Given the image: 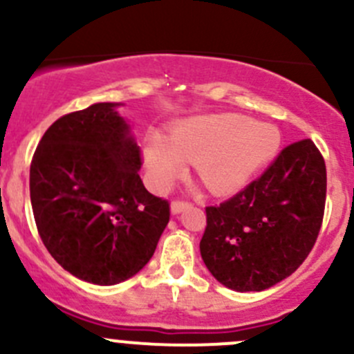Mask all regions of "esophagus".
<instances>
[{"instance_id": "obj_1", "label": "esophagus", "mask_w": 354, "mask_h": 354, "mask_svg": "<svg viewBox=\"0 0 354 354\" xmlns=\"http://www.w3.org/2000/svg\"><path fill=\"white\" fill-rule=\"evenodd\" d=\"M188 207H192L190 202H185V200H174V202L171 203V212L180 214L183 212L185 209H188Z\"/></svg>"}]
</instances>
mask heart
<instances>
[{
  "label": "heart",
  "mask_w": 354,
  "mask_h": 354,
  "mask_svg": "<svg viewBox=\"0 0 354 354\" xmlns=\"http://www.w3.org/2000/svg\"><path fill=\"white\" fill-rule=\"evenodd\" d=\"M281 145L274 124L238 114H203L180 121L166 142L152 137L145 147V164L156 188H166L195 164V173L212 194H231L245 187L266 166Z\"/></svg>",
  "instance_id": "heart-1"
}]
</instances>
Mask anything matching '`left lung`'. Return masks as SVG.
Instances as JSON below:
<instances>
[{
    "label": "left lung",
    "mask_w": 354,
    "mask_h": 354,
    "mask_svg": "<svg viewBox=\"0 0 354 354\" xmlns=\"http://www.w3.org/2000/svg\"><path fill=\"white\" fill-rule=\"evenodd\" d=\"M326 160L310 138L281 151L263 174L219 205L205 207L203 263L234 291H263L291 276L319 236Z\"/></svg>",
    "instance_id": "1"
}]
</instances>
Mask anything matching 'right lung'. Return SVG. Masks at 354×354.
<instances>
[{"label":"right lung","mask_w":354,"mask_h":354,"mask_svg":"<svg viewBox=\"0 0 354 354\" xmlns=\"http://www.w3.org/2000/svg\"><path fill=\"white\" fill-rule=\"evenodd\" d=\"M118 102L65 114L46 130L30 164L39 236L71 276L123 283L152 259L169 203L145 190L140 147Z\"/></svg>","instance_id":"add662e5"}]
</instances>
